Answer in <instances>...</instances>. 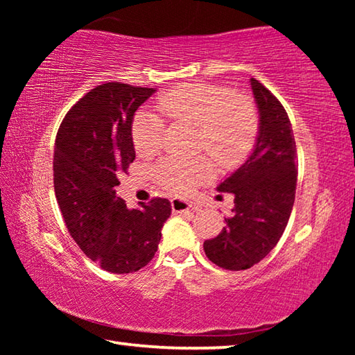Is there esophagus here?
Here are the masks:
<instances>
[{
  "label": "esophagus",
  "instance_id": "1",
  "mask_svg": "<svg viewBox=\"0 0 355 355\" xmlns=\"http://www.w3.org/2000/svg\"><path fill=\"white\" fill-rule=\"evenodd\" d=\"M171 207L173 213H189L191 211V203L188 200L183 199H172L171 200Z\"/></svg>",
  "mask_w": 355,
  "mask_h": 355
}]
</instances>
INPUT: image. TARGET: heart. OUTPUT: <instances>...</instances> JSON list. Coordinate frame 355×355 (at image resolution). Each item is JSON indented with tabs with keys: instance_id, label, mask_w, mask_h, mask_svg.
Here are the masks:
<instances>
[{
	"instance_id": "obj_1",
	"label": "heart",
	"mask_w": 355,
	"mask_h": 355,
	"mask_svg": "<svg viewBox=\"0 0 355 355\" xmlns=\"http://www.w3.org/2000/svg\"><path fill=\"white\" fill-rule=\"evenodd\" d=\"M158 110L173 122L197 128V148H205L216 164L230 169L243 163L258 135L257 107L245 95L228 87L205 83L182 84L158 98ZM163 120L142 111L131 128L136 152L150 156L158 152L163 136ZM213 177V164L205 156L194 159L167 158L156 167V178L175 196H184L197 184Z\"/></svg>"
}]
</instances>
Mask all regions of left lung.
Returning <instances> with one entry per match:
<instances>
[{"instance_id":"1","label":"left lung","mask_w":355,"mask_h":355,"mask_svg":"<svg viewBox=\"0 0 355 355\" xmlns=\"http://www.w3.org/2000/svg\"><path fill=\"white\" fill-rule=\"evenodd\" d=\"M260 114L255 146L248 159L218 184L235 196L227 225L203 243L209 261L228 271H243L261 261L284 235L296 194V142L285 107L250 80Z\"/></svg>"}]
</instances>
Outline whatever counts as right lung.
<instances>
[{
  "label": "right lung",
  "mask_w": 355,
  "mask_h": 355,
  "mask_svg": "<svg viewBox=\"0 0 355 355\" xmlns=\"http://www.w3.org/2000/svg\"><path fill=\"white\" fill-rule=\"evenodd\" d=\"M155 87L106 83L92 89L59 127L53 173L59 209L80 249L107 272H136L155 257L172 213L167 199L128 208L117 175L136 158L131 125Z\"/></svg>",
  "instance_id": "add662e5"
}]
</instances>
